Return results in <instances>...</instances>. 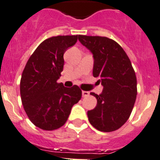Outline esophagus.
Instances as JSON below:
<instances>
[{"label": "esophagus", "mask_w": 160, "mask_h": 160, "mask_svg": "<svg viewBox=\"0 0 160 160\" xmlns=\"http://www.w3.org/2000/svg\"><path fill=\"white\" fill-rule=\"evenodd\" d=\"M89 92H86V91H82V96L83 97H88L89 95Z\"/></svg>", "instance_id": "1"}]
</instances>
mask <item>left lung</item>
I'll use <instances>...</instances> for the list:
<instances>
[{
    "mask_svg": "<svg viewBox=\"0 0 160 160\" xmlns=\"http://www.w3.org/2000/svg\"><path fill=\"white\" fill-rule=\"evenodd\" d=\"M79 41L93 55V77H99L102 93L92 92L97 105L88 111L90 123L102 132L117 130L130 116L137 98V78L122 46L107 37L79 35Z\"/></svg>",
    "mask_w": 160,
    "mask_h": 160,
    "instance_id": "8db88e82",
    "label": "left lung"
}]
</instances>
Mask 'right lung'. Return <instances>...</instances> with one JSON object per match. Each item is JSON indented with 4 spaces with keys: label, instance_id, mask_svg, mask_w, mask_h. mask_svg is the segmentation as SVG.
<instances>
[{
    "label": "right lung",
    "instance_id": "1",
    "mask_svg": "<svg viewBox=\"0 0 160 160\" xmlns=\"http://www.w3.org/2000/svg\"><path fill=\"white\" fill-rule=\"evenodd\" d=\"M78 35L49 38L30 57L22 73L20 95L26 114L35 126L53 130L66 122L82 92L74 85L65 88L58 80L63 71L65 52L76 44Z\"/></svg>",
    "mask_w": 160,
    "mask_h": 160
}]
</instances>
